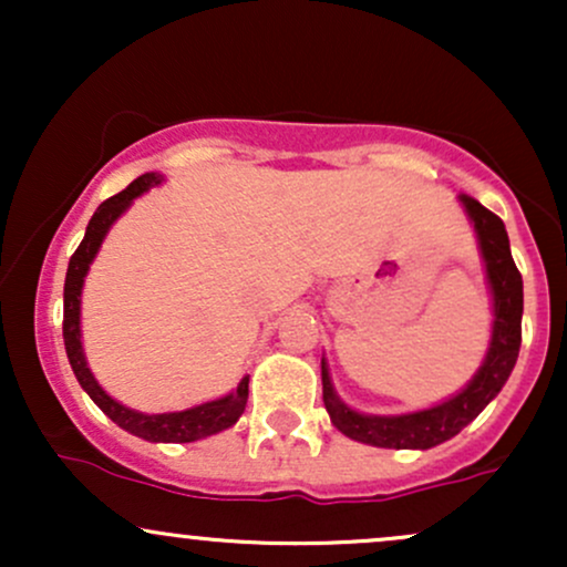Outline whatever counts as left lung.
<instances>
[{"label": "left lung", "mask_w": 567, "mask_h": 567, "mask_svg": "<svg viewBox=\"0 0 567 567\" xmlns=\"http://www.w3.org/2000/svg\"><path fill=\"white\" fill-rule=\"evenodd\" d=\"M458 202L477 234L487 288L493 298V330L483 365L458 394L447 396L440 405L400 415H373L349 408L336 394L328 362L322 357L324 408H328L333 426L349 440L365 442L373 447H394V451H429L472 424L512 375L519 343H523V277L514 266L504 220L466 194H458Z\"/></svg>", "instance_id": "8db88e82"}]
</instances>
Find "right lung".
Returning a JSON list of instances; mask_svg holds the SVG:
<instances>
[{"mask_svg": "<svg viewBox=\"0 0 567 567\" xmlns=\"http://www.w3.org/2000/svg\"><path fill=\"white\" fill-rule=\"evenodd\" d=\"M159 184V173L141 175V178H135L125 192L101 202V207L93 213L87 231H84V239L80 247H76L74 256H71L66 285H63V343H66L71 370H74L80 386L116 426H122L125 432L148 442H197L237 424L247 405V381H250V375H245L234 392L218 396V400L202 402V405L178 410V413H141V410L122 405L114 396L103 392L101 383L95 381L93 370L87 368V357H84L82 347V288L84 277H87L90 271V264L95 261L97 250H101L103 239H106L114 220L133 205V199H138L141 194H146L148 188Z\"/></svg>", "mask_w": 567, "mask_h": 567, "instance_id": "obj_1", "label": "right lung"}]
</instances>
